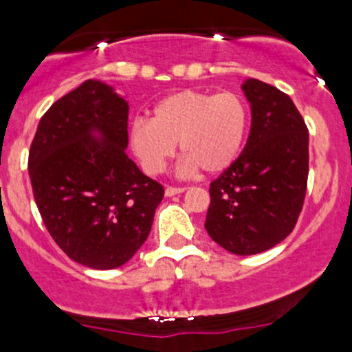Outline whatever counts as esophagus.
I'll list each match as a JSON object with an SVG mask.
<instances>
[{"mask_svg": "<svg viewBox=\"0 0 352 352\" xmlns=\"http://www.w3.org/2000/svg\"><path fill=\"white\" fill-rule=\"evenodd\" d=\"M184 190H186V187H166L165 189V196L166 197H172V196H177V194H182Z\"/></svg>", "mask_w": 352, "mask_h": 352, "instance_id": "obj_1", "label": "esophagus"}]
</instances>
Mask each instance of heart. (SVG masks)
I'll return each mask as SVG.
<instances>
[{"mask_svg": "<svg viewBox=\"0 0 352 352\" xmlns=\"http://www.w3.org/2000/svg\"><path fill=\"white\" fill-rule=\"evenodd\" d=\"M248 107L232 91L209 94L182 90L162 98L151 119H136L129 127V148L143 170L158 175L180 146V172L219 173L243 150Z\"/></svg>", "mask_w": 352, "mask_h": 352, "instance_id": "1", "label": "heart"}]
</instances>
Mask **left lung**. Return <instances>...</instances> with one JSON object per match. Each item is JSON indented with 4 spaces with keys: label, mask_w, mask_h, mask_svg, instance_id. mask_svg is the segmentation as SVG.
Returning <instances> with one entry per match:
<instances>
[{
    "label": "left lung",
    "mask_w": 352,
    "mask_h": 352,
    "mask_svg": "<svg viewBox=\"0 0 352 352\" xmlns=\"http://www.w3.org/2000/svg\"><path fill=\"white\" fill-rule=\"evenodd\" d=\"M252 124L239 158L209 187L204 228L235 255L269 250L293 232L308 179V129L286 94L245 80Z\"/></svg>",
    "instance_id": "1"
}]
</instances>
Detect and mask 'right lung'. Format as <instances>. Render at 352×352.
<instances>
[{"instance_id":"1","label":"right lung","mask_w":352,"mask_h":352,"mask_svg":"<svg viewBox=\"0 0 352 352\" xmlns=\"http://www.w3.org/2000/svg\"><path fill=\"white\" fill-rule=\"evenodd\" d=\"M126 98L87 80L42 116L28 153L35 204L54 242L91 269L126 264L146 242L163 187L126 155Z\"/></svg>"}]
</instances>
